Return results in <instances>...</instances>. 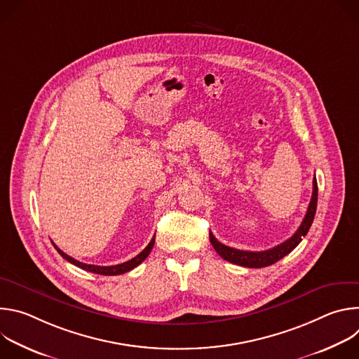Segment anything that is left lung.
<instances>
[{"instance_id": "8db88e82", "label": "left lung", "mask_w": 359, "mask_h": 359, "mask_svg": "<svg viewBox=\"0 0 359 359\" xmlns=\"http://www.w3.org/2000/svg\"><path fill=\"white\" fill-rule=\"evenodd\" d=\"M317 200H318V184H317V179L314 177L311 201H310L309 210H306V215H305L301 226L288 240H285L284 243H281L270 250H266V251L237 250V248L222 244L212 233H210V243L215 247V250L220 254V257H223L224 260H227L233 264L250 267V269H262V267L271 266V264L277 263L278 260H281L283 257H285L288 252H291L301 243L302 237L309 233V230L314 222V216H316V210H317Z\"/></svg>"}]
</instances>
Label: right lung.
Instances as JSON below:
<instances>
[{
	"label": "right lung",
	"mask_w": 359,
	"mask_h": 359,
	"mask_svg": "<svg viewBox=\"0 0 359 359\" xmlns=\"http://www.w3.org/2000/svg\"><path fill=\"white\" fill-rule=\"evenodd\" d=\"M53 244H54V243H53ZM153 244H155V237H153V238L150 240V243L147 244V247H146L142 252H139V254L136 255V257H133L132 260H129V262H126V263H122V264H116V266H107V267L81 263V262H78V260L72 259L71 255L65 254V252H64L62 250H60L55 244H54V247L57 248V251L62 255V257H64L67 262H69L71 264H74V266H76V267H79V269H82V270H86V271L95 273V274H100V276H119V274L128 273V271L133 270L135 267H137V266H139V264H140V263L147 257L149 252H150V251H151V248H153Z\"/></svg>",
	"instance_id": "add662e5"
}]
</instances>
